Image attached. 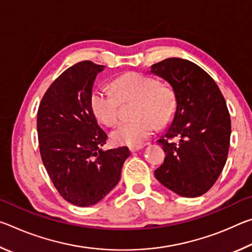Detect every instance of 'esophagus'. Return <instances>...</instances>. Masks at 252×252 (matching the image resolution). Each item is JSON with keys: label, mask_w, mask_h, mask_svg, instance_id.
I'll return each mask as SVG.
<instances>
[{"label": "esophagus", "mask_w": 252, "mask_h": 252, "mask_svg": "<svg viewBox=\"0 0 252 252\" xmlns=\"http://www.w3.org/2000/svg\"><path fill=\"white\" fill-rule=\"evenodd\" d=\"M143 147H144V146H131V147H129V150H130L131 152H136V151L141 150V149H142Z\"/></svg>", "instance_id": "esophagus-1"}]
</instances>
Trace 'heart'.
I'll return each instance as SVG.
<instances>
[{
	"mask_svg": "<svg viewBox=\"0 0 252 252\" xmlns=\"http://www.w3.org/2000/svg\"><path fill=\"white\" fill-rule=\"evenodd\" d=\"M112 90L97 88L90 96L94 117L104 126H113L120 120L121 103L134 101L132 120L118 126L111 139L117 144L140 146L158 127H165L173 120L177 110L174 91L167 84L158 83L151 76L126 73L112 82Z\"/></svg>",
	"mask_w": 252,
	"mask_h": 252,
	"instance_id": "1",
	"label": "heart"
}]
</instances>
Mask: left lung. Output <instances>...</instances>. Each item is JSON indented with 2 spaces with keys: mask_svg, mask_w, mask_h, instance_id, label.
<instances>
[{
  "mask_svg": "<svg viewBox=\"0 0 252 252\" xmlns=\"http://www.w3.org/2000/svg\"><path fill=\"white\" fill-rule=\"evenodd\" d=\"M150 72L168 81L177 99L171 126L158 141L165 158L155 176L179 195L200 197L218 180L228 158L231 120L225 100L211 76L188 60L165 59Z\"/></svg>",
  "mask_w": 252,
  "mask_h": 252,
  "instance_id": "left-lung-1",
  "label": "left lung"
}]
</instances>
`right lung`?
<instances>
[{"label":"right lung","mask_w":252,"mask_h":252,"mask_svg":"<svg viewBox=\"0 0 252 252\" xmlns=\"http://www.w3.org/2000/svg\"><path fill=\"white\" fill-rule=\"evenodd\" d=\"M104 69L92 61L70 66L50 85L37 110V138L44 167L55 189L74 206L103 199L121 177L130 151H103L105 132L90 106L96 74Z\"/></svg>","instance_id":"right-lung-1"}]
</instances>
